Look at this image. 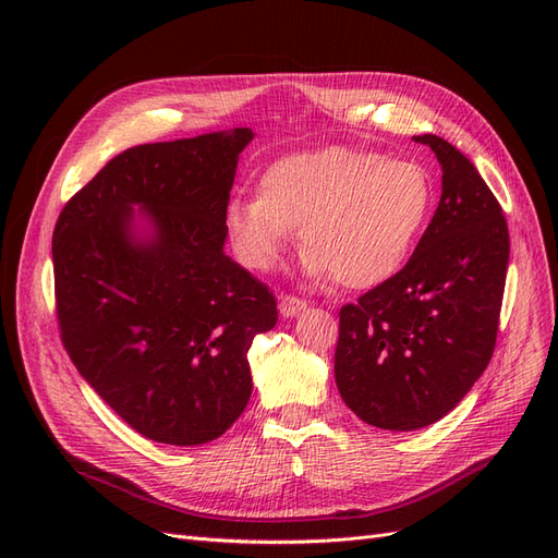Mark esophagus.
I'll use <instances>...</instances> for the list:
<instances>
[{
  "mask_svg": "<svg viewBox=\"0 0 558 558\" xmlns=\"http://www.w3.org/2000/svg\"><path fill=\"white\" fill-rule=\"evenodd\" d=\"M302 310H307V300H302V298H298V295H281V300H279V312H281V316H295V314H300Z\"/></svg>",
  "mask_w": 558,
  "mask_h": 558,
  "instance_id": "esophagus-1",
  "label": "esophagus"
}]
</instances>
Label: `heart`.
I'll return each instance as SVG.
<instances>
[{
  "mask_svg": "<svg viewBox=\"0 0 558 558\" xmlns=\"http://www.w3.org/2000/svg\"><path fill=\"white\" fill-rule=\"evenodd\" d=\"M433 199L421 162L326 146L267 165L258 195L228 202L226 232L234 256L256 272L272 269L300 232L312 277L365 291L410 260Z\"/></svg>",
  "mask_w": 558,
  "mask_h": 558,
  "instance_id": "b5f03b06",
  "label": "heart"
}]
</instances>
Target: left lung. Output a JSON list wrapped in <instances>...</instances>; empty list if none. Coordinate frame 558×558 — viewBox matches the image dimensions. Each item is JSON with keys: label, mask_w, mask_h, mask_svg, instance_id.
<instances>
[{"label": "left lung", "mask_w": 558, "mask_h": 558, "mask_svg": "<svg viewBox=\"0 0 558 558\" xmlns=\"http://www.w3.org/2000/svg\"><path fill=\"white\" fill-rule=\"evenodd\" d=\"M416 142L442 165V197L396 277L340 310L335 381L349 410L384 430L435 424L494 356L510 232L496 195L459 148Z\"/></svg>", "instance_id": "1"}]
</instances>
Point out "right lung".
I'll return each mask as SVG.
<instances>
[{"label":"right lung","instance_id":"obj_1","mask_svg":"<svg viewBox=\"0 0 558 558\" xmlns=\"http://www.w3.org/2000/svg\"><path fill=\"white\" fill-rule=\"evenodd\" d=\"M248 128L132 146L62 207L53 230L60 340L97 396L148 440L221 437L251 398L246 353L277 300L223 253ZM157 234L137 243L129 209Z\"/></svg>","mask_w":558,"mask_h":558}]
</instances>
